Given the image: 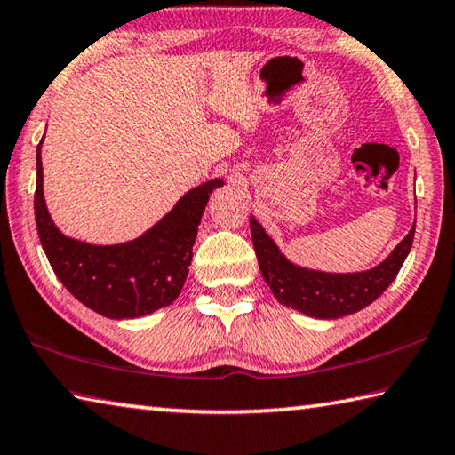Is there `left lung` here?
<instances>
[{
    "instance_id": "left-lung-1",
    "label": "left lung",
    "mask_w": 455,
    "mask_h": 455,
    "mask_svg": "<svg viewBox=\"0 0 455 455\" xmlns=\"http://www.w3.org/2000/svg\"><path fill=\"white\" fill-rule=\"evenodd\" d=\"M414 233L416 227H411L406 238L376 268L354 272V275H328V272L307 270L288 262L256 219L251 217L254 252L272 294L280 304L314 318L348 316L374 302L398 276L414 243Z\"/></svg>"
}]
</instances>
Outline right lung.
Wrapping results in <instances>:
<instances>
[{
	"instance_id": "add662e5",
	"label": "right lung",
	"mask_w": 455,
	"mask_h": 455,
	"mask_svg": "<svg viewBox=\"0 0 455 455\" xmlns=\"http://www.w3.org/2000/svg\"><path fill=\"white\" fill-rule=\"evenodd\" d=\"M41 141L33 199L36 225L47 260L63 286L87 308L115 320L145 316L175 302L187 280L203 211L222 180L214 179L188 191L175 209L135 241L95 246L63 236L49 217L41 188Z\"/></svg>"
}]
</instances>
